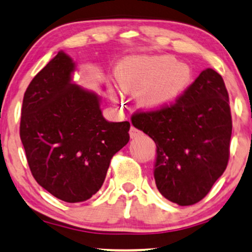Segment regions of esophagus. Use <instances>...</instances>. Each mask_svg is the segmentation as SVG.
<instances>
[{
  "instance_id": "obj_1",
  "label": "esophagus",
  "mask_w": 252,
  "mask_h": 252,
  "mask_svg": "<svg viewBox=\"0 0 252 252\" xmlns=\"http://www.w3.org/2000/svg\"><path fill=\"white\" fill-rule=\"evenodd\" d=\"M142 134L141 131H139L138 128H135L134 126L131 127V129H129V135H131L132 139L134 138H138V136H140Z\"/></svg>"
}]
</instances>
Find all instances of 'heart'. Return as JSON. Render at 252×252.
Listing matches in <instances>:
<instances>
[{
	"label": "heart",
	"mask_w": 252,
	"mask_h": 252,
	"mask_svg": "<svg viewBox=\"0 0 252 252\" xmlns=\"http://www.w3.org/2000/svg\"><path fill=\"white\" fill-rule=\"evenodd\" d=\"M121 90L134 94L144 90L140 101L147 108H159L175 100L191 80V70L169 55L134 57L117 70Z\"/></svg>",
	"instance_id": "obj_1"
}]
</instances>
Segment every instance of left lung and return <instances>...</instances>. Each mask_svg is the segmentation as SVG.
<instances>
[{"mask_svg":"<svg viewBox=\"0 0 252 252\" xmlns=\"http://www.w3.org/2000/svg\"><path fill=\"white\" fill-rule=\"evenodd\" d=\"M132 124L154 140L157 187L179 206L201 201L228 166L232 131L229 94L215 70L202 71L173 104L136 112Z\"/></svg>","mask_w":252,"mask_h":252,"instance_id":"obj_1","label":"left lung"}]
</instances>
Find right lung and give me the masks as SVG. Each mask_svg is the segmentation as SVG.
Segmentation results:
<instances>
[{"instance_id": "obj_1", "label": "right lung", "mask_w": 252, "mask_h": 252, "mask_svg": "<svg viewBox=\"0 0 252 252\" xmlns=\"http://www.w3.org/2000/svg\"><path fill=\"white\" fill-rule=\"evenodd\" d=\"M76 65L60 51L24 93L20 136L31 174L62 201L89 200L113 155L129 140L128 121L102 117L100 98L72 82Z\"/></svg>"}]
</instances>
